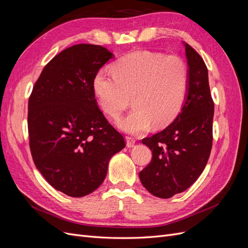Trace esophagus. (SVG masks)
<instances>
[{"label": "esophagus", "instance_id": "34e87169", "mask_svg": "<svg viewBox=\"0 0 248 248\" xmlns=\"http://www.w3.org/2000/svg\"><path fill=\"white\" fill-rule=\"evenodd\" d=\"M125 140H126V146L128 147V148L133 147V146H134V144H136V139L132 138V137H130V136H126Z\"/></svg>", "mask_w": 248, "mask_h": 248}]
</instances>
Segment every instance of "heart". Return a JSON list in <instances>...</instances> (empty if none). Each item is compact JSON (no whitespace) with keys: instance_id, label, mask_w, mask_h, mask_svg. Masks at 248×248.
<instances>
[{"instance_id":"1","label":"heart","mask_w":248,"mask_h":248,"mask_svg":"<svg viewBox=\"0 0 248 248\" xmlns=\"http://www.w3.org/2000/svg\"><path fill=\"white\" fill-rule=\"evenodd\" d=\"M112 72H97L94 92L101 109L114 119L129 106L131 97L134 108L119 121L123 130L140 133L152 123L161 128L182 109L189 87L188 67L182 58L137 50L118 60Z\"/></svg>"}]
</instances>
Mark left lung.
Segmentation results:
<instances>
[{"instance_id":"left-lung-1","label":"left lung","mask_w":248,"mask_h":248,"mask_svg":"<svg viewBox=\"0 0 248 248\" xmlns=\"http://www.w3.org/2000/svg\"><path fill=\"white\" fill-rule=\"evenodd\" d=\"M185 51L189 87L181 112L166 129L141 140L152 151V159L140 171V182L161 199L183 192L196 182L212 149L214 102L208 69L189 44H185Z\"/></svg>"}]
</instances>
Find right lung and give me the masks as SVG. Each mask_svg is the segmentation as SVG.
Segmentation results:
<instances>
[{
    "label": "right lung",
    "instance_id": "obj_1",
    "mask_svg": "<svg viewBox=\"0 0 248 248\" xmlns=\"http://www.w3.org/2000/svg\"><path fill=\"white\" fill-rule=\"evenodd\" d=\"M112 58L101 46L77 44L44 67L29 98V145L44 179L67 196L81 198L106 179L111 156L125 140L98 108L94 78Z\"/></svg>",
    "mask_w": 248,
    "mask_h": 248
}]
</instances>
